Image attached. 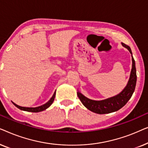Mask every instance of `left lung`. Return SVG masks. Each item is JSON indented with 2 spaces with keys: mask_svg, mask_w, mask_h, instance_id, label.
Instances as JSON below:
<instances>
[{
  "mask_svg": "<svg viewBox=\"0 0 148 148\" xmlns=\"http://www.w3.org/2000/svg\"><path fill=\"white\" fill-rule=\"evenodd\" d=\"M122 45L128 49L130 53L132 54V52L130 47L124 43ZM132 69H131L130 77H129L128 84L125 87L124 90L116 96H113L112 98L106 99L100 101H96L90 100L86 96H84L80 92H77L78 98L83 104L86 107L88 110L97 114H108V113L116 112L119 109L123 108L127 102L130 100L135 91V86L137 82L136 68H135V60L132 56Z\"/></svg>",
  "mask_w": 148,
  "mask_h": 148,
  "instance_id": "8db88e82",
  "label": "left lung"
}]
</instances>
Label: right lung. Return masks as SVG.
Here are the masks:
<instances>
[{
	"label": "right lung",
	"mask_w": 148,
	"mask_h": 148,
	"mask_svg": "<svg viewBox=\"0 0 148 148\" xmlns=\"http://www.w3.org/2000/svg\"><path fill=\"white\" fill-rule=\"evenodd\" d=\"M55 96H56V92H54L53 96H52V98H50V100L48 101V102H46V104L42 105V106H40L36 107V108H29V107L20 106H18V105L15 104L14 102H13V104L15 105L17 108H18L21 110L27 111V112H41V111H43L44 110H46V108H48V107H49L50 105L52 104V102H53L54 98H55Z\"/></svg>",
	"instance_id": "obj_1"
}]
</instances>
